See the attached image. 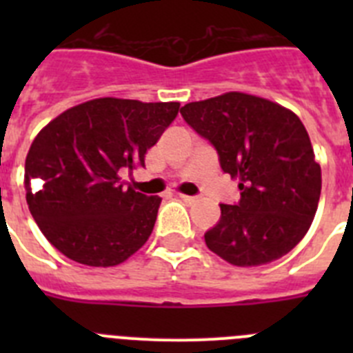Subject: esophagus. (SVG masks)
<instances>
[{
    "label": "esophagus",
    "mask_w": 353,
    "mask_h": 353,
    "mask_svg": "<svg viewBox=\"0 0 353 353\" xmlns=\"http://www.w3.org/2000/svg\"><path fill=\"white\" fill-rule=\"evenodd\" d=\"M180 198L183 199V201H185V203H194L196 201V198L194 196H187V194H180Z\"/></svg>",
    "instance_id": "obj_1"
}]
</instances>
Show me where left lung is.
I'll list each match as a JSON object with an SVG mask.
<instances>
[{
  "mask_svg": "<svg viewBox=\"0 0 353 353\" xmlns=\"http://www.w3.org/2000/svg\"><path fill=\"white\" fill-rule=\"evenodd\" d=\"M239 180L240 201L221 205L207 248L236 267L279 260L304 239L316 214L322 170L301 118L272 101L228 92L180 109Z\"/></svg>",
  "mask_w": 353,
  "mask_h": 353,
  "instance_id": "left-lung-1",
  "label": "left lung"
}]
</instances>
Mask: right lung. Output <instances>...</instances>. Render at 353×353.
Returning a JSON list of instances; mask_svg holds the SVG:
<instances>
[{"label": "right lung", "mask_w": 353, "mask_h": 353, "mask_svg": "<svg viewBox=\"0 0 353 353\" xmlns=\"http://www.w3.org/2000/svg\"><path fill=\"white\" fill-rule=\"evenodd\" d=\"M179 102L102 97L67 109L30 146L24 189L31 215L61 254L114 267L152 235L159 196L120 183L179 114Z\"/></svg>", "instance_id": "add662e5"}]
</instances>
